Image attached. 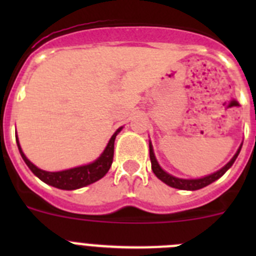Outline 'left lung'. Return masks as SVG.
Wrapping results in <instances>:
<instances>
[{
	"label": "left lung",
	"mask_w": 256,
	"mask_h": 256,
	"mask_svg": "<svg viewBox=\"0 0 256 256\" xmlns=\"http://www.w3.org/2000/svg\"><path fill=\"white\" fill-rule=\"evenodd\" d=\"M148 148H150V160H151V168H152L154 174H155L156 177L159 178L162 182H164L165 184H168V186L173 187V188H178V190H187V191H196V190H200V188H204V187L209 186L210 183L216 182V180L223 176L228 169L234 165V160L237 159V156H238L240 151H241V148H242V144L241 146L238 148L237 152L234 154V158L227 162V164L220 168L219 170L214 172V173L209 174V176H205V177H201V178H195V180H184V178H178V177H174L172 174L166 173L164 169L162 168L158 162L155 158V154H154V148H152V144H148Z\"/></svg>",
	"instance_id": "1"
}]
</instances>
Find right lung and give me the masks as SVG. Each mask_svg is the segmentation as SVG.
<instances>
[{"label":"right lung","instance_id":"right-lung-1","mask_svg":"<svg viewBox=\"0 0 256 256\" xmlns=\"http://www.w3.org/2000/svg\"><path fill=\"white\" fill-rule=\"evenodd\" d=\"M123 130V126L118 128L115 130L114 134L112 136L110 141L106 144L105 150L102 151L98 158L94 162H90V164L80 165V166H76V168H70L66 170H60V172H47L44 169H40L36 166L26 156V154L22 152V148H20L19 140L16 136V144L19 152L22 155V160L26 162L28 165V168L33 172L34 176H37L42 182L47 183L50 186L56 187L60 190H78L82 187L88 186L91 183H94L96 180H101L108 172L110 166L112 164V158H114V142L115 137L118 133Z\"/></svg>","mask_w":256,"mask_h":256}]
</instances>
